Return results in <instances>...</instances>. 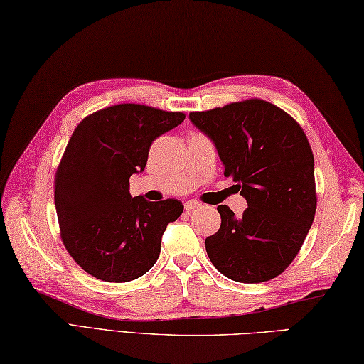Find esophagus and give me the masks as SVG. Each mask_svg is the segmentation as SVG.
<instances>
[{
    "instance_id": "esophagus-1",
    "label": "esophagus",
    "mask_w": 364,
    "mask_h": 364,
    "mask_svg": "<svg viewBox=\"0 0 364 364\" xmlns=\"http://www.w3.org/2000/svg\"><path fill=\"white\" fill-rule=\"evenodd\" d=\"M199 207H200V202H197V200H189L184 203V208H186V211H193Z\"/></svg>"
}]
</instances>
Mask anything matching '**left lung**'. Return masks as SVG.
Instances as JSON below:
<instances>
[{"instance_id": "8db88e82", "label": "left lung", "mask_w": 364, "mask_h": 364, "mask_svg": "<svg viewBox=\"0 0 364 364\" xmlns=\"http://www.w3.org/2000/svg\"><path fill=\"white\" fill-rule=\"evenodd\" d=\"M189 119L213 141L248 208L237 218L220 205L221 228L207 237L213 266L228 279H275L299 253L312 226L316 194L314 154L294 119L275 105L245 100Z\"/></svg>"}]
</instances>
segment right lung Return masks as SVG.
I'll return each instance as SVG.
<instances>
[{
  "label": "right lung",
  "mask_w": 364,
  "mask_h": 364,
  "mask_svg": "<svg viewBox=\"0 0 364 364\" xmlns=\"http://www.w3.org/2000/svg\"><path fill=\"white\" fill-rule=\"evenodd\" d=\"M183 121V113L122 103L73 132L55 173V210L65 248L95 279L135 280L159 257L165 229L184 207L132 197L129 180L146 167L156 138Z\"/></svg>",
  "instance_id": "add662e5"
}]
</instances>
